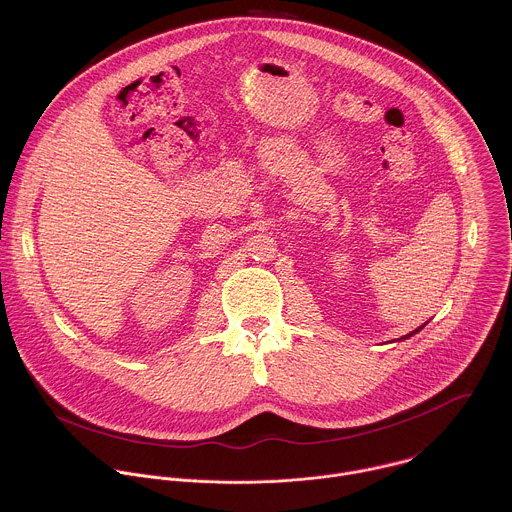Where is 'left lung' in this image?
<instances>
[{
	"instance_id": "8db88e82",
	"label": "left lung",
	"mask_w": 512,
	"mask_h": 512,
	"mask_svg": "<svg viewBox=\"0 0 512 512\" xmlns=\"http://www.w3.org/2000/svg\"><path fill=\"white\" fill-rule=\"evenodd\" d=\"M422 329H424V325H422V327H418V329H416V331H412V333H408V335H404V337H402V339H408V337H412V335H414V333H418V331H422ZM402 339H400V341H402Z\"/></svg>"
}]
</instances>
